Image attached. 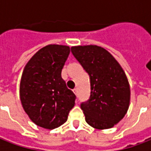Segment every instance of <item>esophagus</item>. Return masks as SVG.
<instances>
[{"label":"esophagus","mask_w":151,"mask_h":151,"mask_svg":"<svg viewBox=\"0 0 151 151\" xmlns=\"http://www.w3.org/2000/svg\"><path fill=\"white\" fill-rule=\"evenodd\" d=\"M73 93H74L76 95H78V90H77V88L73 89Z\"/></svg>","instance_id":"esophagus-1"}]
</instances>
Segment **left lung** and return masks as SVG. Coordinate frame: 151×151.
I'll return each instance as SVG.
<instances>
[{
  "mask_svg": "<svg viewBox=\"0 0 151 151\" xmlns=\"http://www.w3.org/2000/svg\"><path fill=\"white\" fill-rule=\"evenodd\" d=\"M71 52L91 79L90 99L81 104L86 123L97 129L112 128L129 107L130 87L125 73L102 47L74 46Z\"/></svg>",
  "mask_w": 151,
  "mask_h": 151,
  "instance_id": "8db88e82",
  "label": "left lung"
}]
</instances>
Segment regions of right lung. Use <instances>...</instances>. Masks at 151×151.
Listing matches in <instances>:
<instances>
[{"label":"right lung","instance_id":"right-lung-1","mask_svg":"<svg viewBox=\"0 0 151 151\" xmlns=\"http://www.w3.org/2000/svg\"><path fill=\"white\" fill-rule=\"evenodd\" d=\"M70 52L66 45L49 44L31 57L20 82L22 108L36 125L53 129L65 123L76 96L67 88L61 70Z\"/></svg>","mask_w":151,"mask_h":151}]
</instances>
